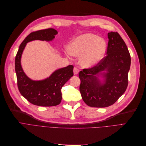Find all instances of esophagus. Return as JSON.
Wrapping results in <instances>:
<instances>
[{
    "label": "esophagus",
    "instance_id": "1",
    "mask_svg": "<svg viewBox=\"0 0 146 146\" xmlns=\"http://www.w3.org/2000/svg\"><path fill=\"white\" fill-rule=\"evenodd\" d=\"M73 71H74V75H77V74H78V72H79L78 69L77 68H76V67H74V68Z\"/></svg>",
    "mask_w": 146,
    "mask_h": 146
}]
</instances>
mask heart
I'll return each instance as SVG.
<instances>
[{
    "label": "heart",
    "mask_w": 146,
    "mask_h": 146,
    "mask_svg": "<svg viewBox=\"0 0 146 146\" xmlns=\"http://www.w3.org/2000/svg\"><path fill=\"white\" fill-rule=\"evenodd\" d=\"M106 48L105 39L92 33H86L73 39L68 47V51L72 56H81V66L91 68L104 58Z\"/></svg>",
    "instance_id": "1"
}]
</instances>
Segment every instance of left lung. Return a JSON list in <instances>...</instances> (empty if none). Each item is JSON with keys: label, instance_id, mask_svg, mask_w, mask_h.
<instances>
[{"label": "left lung", "instance_id": "obj_1", "mask_svg": "<svg viewBox=\"0 0 146 146\" xmlns=\"http://www.w3.org/2000/svg\"><path fill=\"white\" fill-rule=\"evenodd\" d=\"M108 36L107 56L95 66L79 73L82 99L90 107L112 105L128 86L131 57L127 46L117 32L109 33Z\"/></svg>", "mask_w": 146, "mask_h": 146}]
</instances>
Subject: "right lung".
Returning a JSON list of instances; mask_svg holds the SVG:
<instances>
[{
	"label": "right lung",
	"instance_id": "obj_1",
	"mask_svg": "<svg viewBox=\"0 0 146 146\" xmlns=\"http://www.w3.org/2000/svg\"><path fill=\"white\" fill-rule=\"evenodd\" d=\"M58 31L53 29L38 30L30 33L20 44L15 57V72L19 91L28 101L39 106H54L62 100L61 89L74 75L73 65L60 68L43 80L30 79L24 72L21 64L23 52L27 43L33 40L50 41Z\"/></svg>",
	"mask_w": 146,
	"mask_h": 146
}]
</instances>
